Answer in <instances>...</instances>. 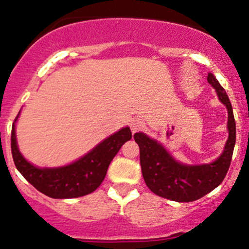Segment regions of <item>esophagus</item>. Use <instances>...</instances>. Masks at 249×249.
<instances>
[{"mask_svg":"<svg viewBox=\"0 0 249 249\" xmlns=\"http://www.w3.org/2000/svg\"><path fill=\"white\" fill-rule=\"evenodd\" d=\"M130 127H131V131L132 134H136V132L141 131V130L144 127V123H143L142 119H139V118H136V119L131 120V124H130Z\"/></svg>","mask_w":249,"mask_h":249,"instance_id":"obj_1","label":"esophagus"}]
</instances>
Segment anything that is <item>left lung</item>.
<instances>
[{
  "label": "left lung",
  "mask_w": 249,
  "mask_h": 249,
  "mask_svg": "<svg viewBox=\"0 0 249 249\" xmlns=\"http://www.w3.org/2000/svg\"><path fill=\"white\" fill-rule=\"evenodd\" d=\"M207 82L217 91L220 102L228 108L229 139L222 155L205 165H183L176 161L169 152L147 135L137 132L134 139L140 147V162L147 187L154 194L177 202L201 199L223 182L231 162L236 142V124L232 107L227 92L215 77L208 73Z\"/></svg>",
  "instance_id": "left-lung-1"
}]
</instances>
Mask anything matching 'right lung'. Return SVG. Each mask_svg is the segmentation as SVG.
<instances>
[{"label":"right lung","instance_id":"1","mask_svg":"<svg viewBox=\"0 0 249 249\" xmlns=\"http://www.w3.org/2000/svg\"><path fill=\"white\" fill-rule=\"evenodd\" d=\"M19 115V114H18ZM18 117L14 122H17ZM130 127H123L107 137L77 161L55 169H39L30 164L19 152L16 136V123L12 126L11 148L14 164L25 179L38 192L53 199H72L84 196L96 190L106 177L113 158L122 145L131 140Z\"/></svg>","mask_w":249,"mask_h":249}]
</instances>
